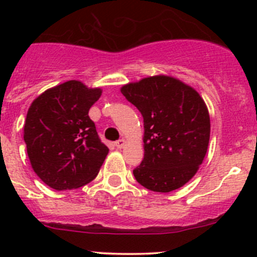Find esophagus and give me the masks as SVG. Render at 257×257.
Returning <instances> with one entry per match:
<instances>
[{"label": "esophagus", "instance_id": "esophagus-1", "mask_svg": "<svg viewBox=\"0 0 257 257\" xmlns=\"http://www.w3.org/2000/svg\"><path fill=\"white\" fill-rule=\"evenodd\" d=\"M115 147L118 148V149H121V148L125 147V141H124V139H119V141L115 142Z\"/></svg>", "mask_w": 257, "mask_h": 257}]
</instances>
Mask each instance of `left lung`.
<instances>
[{"label": "left lung", "mask_w": 257, "mask_h": 257, "mask_svg": "<svg viewBox=\"0 0 257 257\" xmlns=\"http://www.w3.org/2000/svg\"><path fill=\"white\" fill-rule=\"evenodd\" d=\"M144 121V159L133 170L137 181L157 193L185 185L205 158L210 116L190 85L170 76H153L120 88Z\"/></svg>", "instance_id": "8db88e82"}]
</instances>
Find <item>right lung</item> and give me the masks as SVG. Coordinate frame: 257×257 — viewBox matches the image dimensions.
Masks as SVG:
<instances>
[{"mask_svg": "<svg viewBox=\"0 0 257 257\" xmlns=\"http://www.w3.org/2000/svg\"><path fill=\"white\" fill-rule=\"evenodd\" d=\"M100 95V88L73 79L45 90L28 108L23 126L28 158L52 189H77L97 177L109 149L88 112Z\"/></svg>", "mask_w": 257, "mask_h": 257, "instance_id": "right-lung-1", "label": "right lung"}]
</instances>
